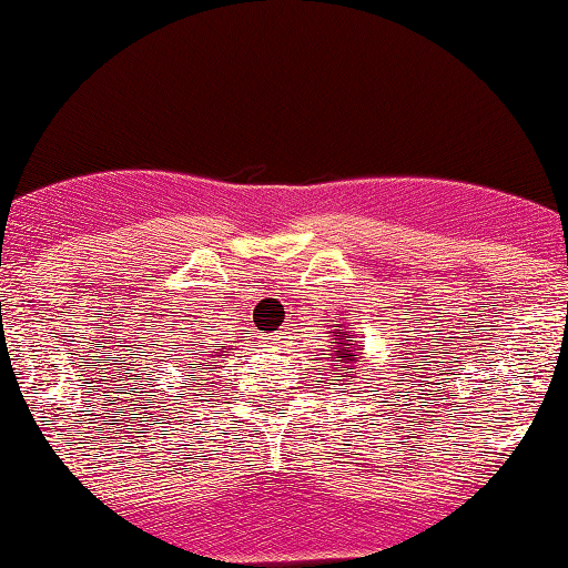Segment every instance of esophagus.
Instances as JSON below:
<instances>
[{
    "label": "esophagus",
    "instance_id": "1",
    "mask_svg": "<svg viewBox=\"0 0 568 568\" xmlns=\"http://www.w3.org/2000/svg\"><path fill=\"white\" fill-rule=\"evenodd\" d=\"M278 338H282V336H268V344H271V348H278Z\"/></svg>",
    "mask_w": 568,
    "mask_h": 568
}]
</instances>
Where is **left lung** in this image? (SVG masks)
<instances>
[{
	"mask_svg": "<svg viewBox=\"0 0 568 568\" xmlns=\"http://www.w3.org/2000/svg\"><path fill=\"white\" fill-rule=\"evenodd\" d=\"M359 333L348 328L346 323L333 321L328 328V348H325L323 359L328 362V372L333 377H344L341 383L344 385H354V375L359 362H364L362 346H359Z\"/></svg>",
	"mask_w": 568,
	"mask_h": 568,
	"instance_id": "left-lung-1",
	"label": "left lung"
}]
</instances>
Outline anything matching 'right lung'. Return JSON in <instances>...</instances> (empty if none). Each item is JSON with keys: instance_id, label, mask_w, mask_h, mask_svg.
Masks as SVG:
<instances>
[{"instance_id": "1", "label": "right lung", "mask_w": 568, "mask_h": 568, "mask_svg": "<svg viewBox=\"0 0 568 568\" xmlns=\"http://www.w3.org/2000/svg\"><path fill=\"white\" fill-rule=\"evenodd\" d=\"M209 325H204V331ZM196 333V331H193ZM212 337V333H206V336H191L185 341V348H189V354H183V364H181V375H183V383L181 385H189L191 377H206L209 372H214L220 367L222 359H227V346L220 344V341L213 338L215 344L212 345L207 341ZM199 385V383H196ZM183 395V393H181Z\"/></svg>"}]
</instances>
